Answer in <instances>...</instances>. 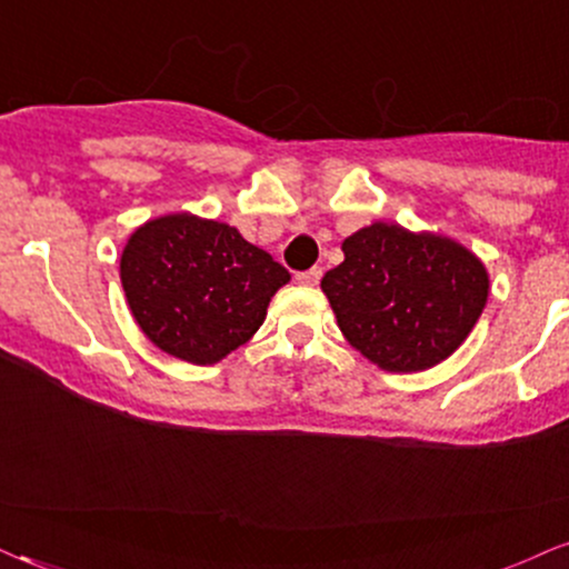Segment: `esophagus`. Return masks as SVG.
<instances>
[{"label": "esophagus", "instance_id": "obj_1", "mask_svg": "<svg viewBox=\"0 0 569 569\" xmlns=\"http://www.w3.org/2000/svg\"><path fill=\"white\" fill-rule=\"evenodd\" d=\"M322 278V270L320 268H312V270H305V272H297V280L301 286H318Z\"/></svg>", "mask_w": 569, "mask_h": 569}]
</instances>
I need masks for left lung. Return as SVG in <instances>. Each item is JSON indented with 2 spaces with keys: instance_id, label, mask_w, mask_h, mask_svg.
Listing matches in <instances>:
<instances>
[{
  "instance_id": "left-lung-1",
  "label": "left lung",
  "mask_w": 569,
  "mask_h": 569,
  "mask_svg": "<svg viewBox=\"0 0 569 569\" xmlns=\"http://www.w3.org/2000/svg\"><path fill=\"white\" fill-rule=\"evenodd\" d=\"M341 249L343 262L320 280L322 293L343 338L380 370L433 368L476 328L488 272L462 243L372 222Z\"/></svg>"
}]
</instances>
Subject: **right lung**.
<instances>
[{"label":"right lung","mask_w":569,"mask_h":569,"mask_svg":"<svg viewBox=\"0 0 569 569\" xmlns=\"http://www.w3.org/2000/svg\"><path fill=\"white\" fill-rule=\"evenodd\" d=\"M126 301L143 336L191 365H214L260 330L291 280L233 226L197 214L143 222L120 257Z\"/></svg>","instance_id":"1"}]
</instances>
